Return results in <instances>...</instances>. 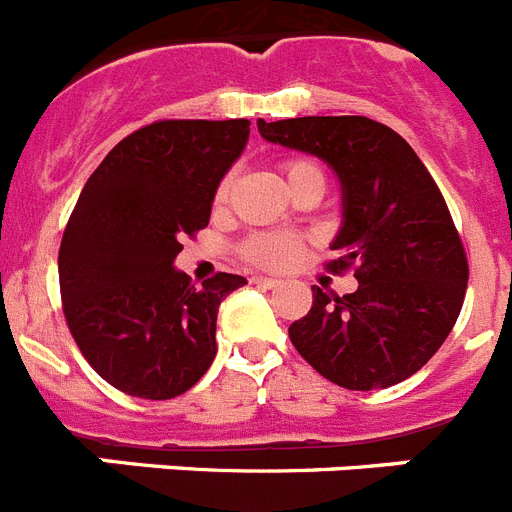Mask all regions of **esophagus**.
Listing matches in <instances>:
<instances>
[{"label": "esophagus", "instance_id": "1", "mask_svg": "<svg viewBox=\"0 0 512 512\" xmlns=\"http://www.w3.org/2000/svg\"><path fill=\"white\" fill-rule=\"evenodd\" d=\"M252 283H255V286H262V288H275L281 281H275V278H262V275H255V278H252Z\"/></svg>", "mask_w": 512, "mask_h": 512}]
</instances>
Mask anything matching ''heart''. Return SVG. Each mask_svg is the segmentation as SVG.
<instances>
[{
	"instance_id": "b5f03b06",
	"label": "heart",
	"mask_w": 512,
	"mask_h": 512,
	"mask_svg": "<svg viewBox=\"0 0 512 512\" xmlns=\"http://www.w3.org/2000/svg\"><path fill=\"white\" fill-rule=\"evenodd\" d=\"M283 180H286L291 193H299L304 188H319L324 193V172L317 162L304 157H291L281 164ZM234 190V175L226 172L219 180L216 190H213V208L221 211L226 208ZM304 237L301 234H291V231H255L239 244V255L244 262H250L255 268L265 270H288L291 265L299 262L304 255Z\"/></svg>"
}]
</instances>
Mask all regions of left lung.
<instances>
[{
  "instance_id": "obj_1",
  "label": "left lung",
  "mask_w": 512,
  "mask_h": 512,
  "mask_svg": "<svg viewBox=\"0 0 512 512\" xmlns=\"http://www.w3.org/2000/svg\"><path fill=\"white\" fill-rule=\"evenodd\" d=\"M262 139L324 159L342 182V229L327 270H353L358 291L311 286L293 348L324 379L355 391L410 379L459 319L469 281L464 242L412 146L363 115L257 121Z\"/></svg>"
}]
</instances>
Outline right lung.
I'll return each mask as SVG.
<instances>
[{"mask_svg":"<svg viewBox=\"0 0 512 512\" xmlns=\"http://www.w3.org/2000/svg\"><path fill=\"white\" fill-rule=\"evenodd\" d=\"M247 136V118L154 121L118 141L79 193L61 237V306L87 363L123 394L180 397L211 366L219 304L247 281L216 273L193 286L172 262L208 226Z\"/></svg>","mask_w":512,"mask_h":512,"instance_id":"right-lung-1","label":"right lung"}]
</instances>
